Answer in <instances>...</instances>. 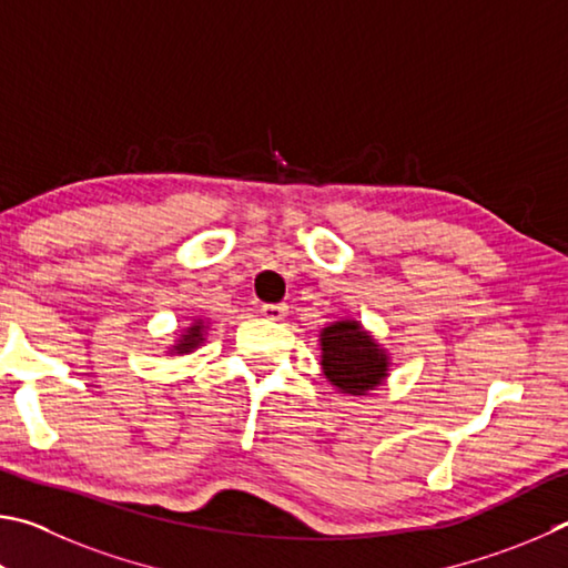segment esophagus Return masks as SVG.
Wrapping results in <instances>:
<instances>
[{
    "label": "esophagus",
    "mask_w": 568,
    "mask_h": 568,
    "mask_svg": "<svg viewBox=\"0 0 568 568\" xmlns=\"http://www.w3.org/2000/svg\"><path fill=\"white\" fill-rule=\"evenodd\" d=\"M286 314H290V310H286V304H264V306H262V316H264V320L282 322Z\"/></svg>",
    "instance_id": "1"
}]
</instances>
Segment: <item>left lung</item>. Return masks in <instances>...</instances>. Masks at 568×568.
<instances>
[{"mask_svg":"<svg viewBox=\"0 0 568 568\" xmlns=\"http://www.w3.org/2000/svg\"><path fill=\"white\" fill-rule=\"evenodd\" d=\"M322 372L336 392L364 396L389 376V352L356 320H339L320 334Z\"/></svg>","mask_w":568,"mask_h":568,"instance_id":"obj_1","label":"left lung"}]
</instances>
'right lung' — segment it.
<instances>
[{
	"instance_id": "add662e5",
	"label": "right lung",
	"mask_w": 568,
	"mask_h": 568,
	"mask_svg": "<svg viewBox=\"0 0 568 568\" xmlns=\"http://www.w3.org/2000/svg\"><path fill=\"white\" fill-rule=\"evenodd\" d=\"M206 332H209V322L204 320H194L192 324L186 326V329L176 336V342L169 346V354L174 356H184V354H192L196 352L199 346L204 344L206 339Z\"/></svg>"
}]
</instances>
